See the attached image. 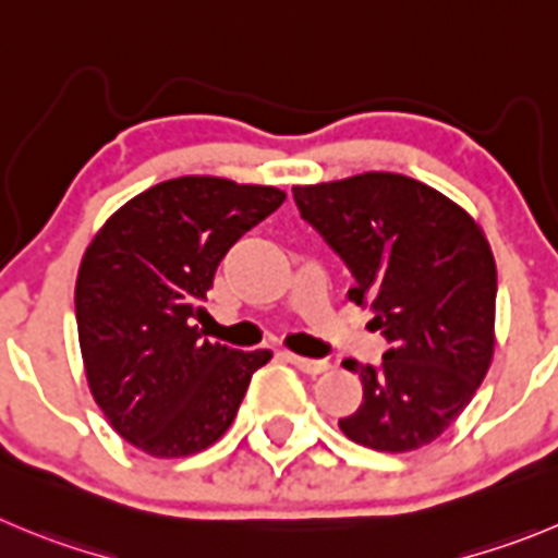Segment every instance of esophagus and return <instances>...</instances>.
I'll use <instances>...</instances> for the list:
<instances>
[{
    "mask_svg": "<svg viewBox=\"0 0 558 558\" xmlns=\"http://www.w3.org/2000/svg\"><path fill=\"white\" fill-rule=\"evenodd\" d=\"M286 361L291 363V366H296L300 372L305 374H322L330 368V363L327 361H311V357H300V355H286Z\"/></svg>",
    "mask_w": 558,
    "mask_h": 558,
    "instance_id": "obj_1",
    "label": "esophagus"
}]
</instances>
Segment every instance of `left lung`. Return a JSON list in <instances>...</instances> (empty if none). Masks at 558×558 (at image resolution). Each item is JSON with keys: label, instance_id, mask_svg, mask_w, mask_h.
I'll list each match as a JSON object with an SVG mask.
<instances>
[{"label": "left lung", "instance_id": "8db88e82", "mask_svg": "<svg viewBox=\"0 0 558 558\" xmlns=\"http://www.w3.org/2000/svg\"><path fill=\"white\" fill-rule=\"evenodd\" d=\"M300 217L352 275L350 300L368 308L388 350L361 374L363 404L338 421L374 451H413L468 408L493 357L496 262L457 203L397 173L294 186Z\"/></svg>", "mask_w": 558, "mask_h": 558}]
</instances>
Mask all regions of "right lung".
Returning <instances> with one entry per match:
<instances>
[{"label":"right lung","instance_id":"add662e5","mask_svg":"<svg viewBox=\"0 0 558 558\" xmlns=\"http://www.w3.org/2000/svg\"><path fill=\"white\" fill-rule=\"evenodd\" d=\"M286 195L275 186L184 175L118 208L82 258L76 327L93 399L150 457H190L220 440L250 377L272 357L211 343L201 300L228 250Z\"/></svg>","mask_w":558,"mask_h":558}]
</instances>
